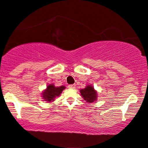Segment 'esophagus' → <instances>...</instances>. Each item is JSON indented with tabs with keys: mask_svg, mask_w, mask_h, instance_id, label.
<instances>
[{
	"mask_svg": "<svg viewBox=\"0 0 148 148\" xmlns=\"http://www.w3.org/2000/svg\"><path fill=\"white\" fill-rule=\"evenodd\" d=\"M68 88L70 89H74L76 88V85L75 84H73V85H68Z\"/></svg>",
	"mask_w": 148,
	"mask_h": 148,
	"instance_id": "obj_1",
	"label": "esophagus"
}]
</instances>
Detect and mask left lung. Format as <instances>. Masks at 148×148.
Wrapping results in <instances>:
<instances>
[{
	"instance_id": "8db88e82",
	"label": "left lung",
	"mask_w": 148,
	"mask_h": 148,
	"mask_svg": "<svg viewBox=\"0 0 148 148\" xmlns=\"http://www.w3.org/2000/svg\"><path fill=\"white\" fill-rule=\"evenodd\" d=\"M80 93L87 103H93L97 100V92L91 85H88L84 89L80 90Z\"/></svg>"
}]
</instances>
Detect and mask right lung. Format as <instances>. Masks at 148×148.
I'll list each match as a JSON object with an SVG mask.
<instances>
[{
    "mask_svg": "<svg viewBox=\"0 0 148 148\" xmlns=\"http://www.w3.org/2000/svg\"><path fill=\"white\" fill-rule=\"evenodd\" d=\"M65 89V87L64 85L56 87L54 84L51 83V84L48 85L45 90H44L41 92V97L44 99V101H47V103L53 102L56 97H59L63 90Z\"/></svg>",
    "mask_w": 148,
    "mask_h": 148,
    "instance_id": "1",
    "label": "right lung"
}]
</instances>
